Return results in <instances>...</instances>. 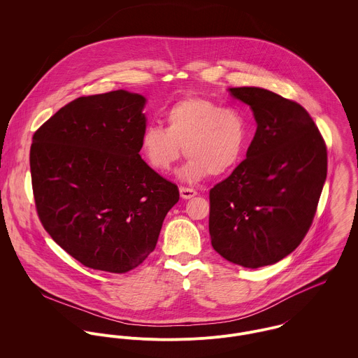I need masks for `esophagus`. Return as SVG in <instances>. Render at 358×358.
I'll return each mask as SVG.
<instances>
[{
  "mask_svg": "<svg viewBox=\"0 0 358 358\" xmlns=\"http://www.w3.org/2000/svg\"><path fill=\"white\" fill-rule=\"evenodd\" d=\"M179 193H180V197L183 199V200H190V199H193L194 196H197V192L196 190H193V189H189V187H179Z\"/></svg>",
  "mask_w": 358,
  "mask_h": 358,
  "instance_id": "esophagus-1",
  "label": "esophagus"
}]
</instances>
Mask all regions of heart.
I'll return each instance as SVG.
<instances>
[{
    "label": "heart",
    "mask_w": 358,
    "mask_h": 358,
    "mask_svg": "<svg viewBox=\"0 0 358 358\" xmlns=\"http://www.w3.org/2000/svg\"><path fill=\"white\" fill-rule=\"evenodd\" d=\"M166 128L150 124L141 138L148 162L157 171H168L182 155L189 157L179 169L185 182L222 176L240 161L247 146V122L233 108H222L204 98H187L165 113Z\"/></svg>",
    "instance_id": "heart-1"
}]
</instances>
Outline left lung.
Masks as SVG:
<instances>
[{
	"instance_id": "left-lung-1",
	"label": "left lung",
	"mask_w": 358,
	"mask_h": 358,
	"mask_svg": "<svg viewBox=\"0 0 358 358\" xmlns=\"http://www.w3.org/2000/svg\"><path fill=\"white\" fill-rule=\"evenodd\" d=\"M255 117L247 158L209 192V234L226 260L257 268L305 238L327 179V148L299 103L257 87L230 88Z\"/></svg>"
}]
</instances>
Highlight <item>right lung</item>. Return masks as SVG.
I'll list each match as a JSON object with an SVG mask.
<instances>
[{
	"label": "right lung",
	"instance_id": "add662e5",
	"mask_svg": "<svg viewBox=\"0 0 358 358\" xmlns=\"http://www.w3.org/2000/svg\"><path fill=\"white\" fill-rule=\"evenodd\" d=\"M146 98L124 90L83 96L34 134L30 169L40 220L87 267L127 273L155 248L178 186L141 157Z\"/></svg>",
	"mask_w": 358,
	"mask_h": 358
}]
</instances>
